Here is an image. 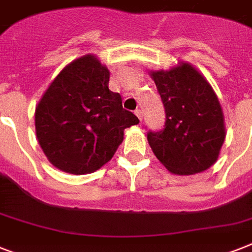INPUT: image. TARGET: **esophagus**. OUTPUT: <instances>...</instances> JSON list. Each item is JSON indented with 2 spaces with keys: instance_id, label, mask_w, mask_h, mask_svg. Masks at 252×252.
I'll return each instance as SVG.
<instances>
[{
  "instance_id": "1",
  "label": "esophagus",
  "mask_w": 252,
  "mask_h": 252,
  "mask_svg": "<svg viewBox=\"0 0 252 252\" xmlns=\"http://www.w3.org/2000/svg\"><path fill=\"white\" fill-rule=\"evenodd\" d=\"M134 114L137 115V118L140 119V122H142V111L141 110H136V111H134Z\"/></svg>"
}]
</instances>
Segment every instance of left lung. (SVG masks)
I'll use <instances>...</instances> for the list:
<instances>
[{
  "instance_id": "1",
  "label": "left lung",
  "mask_w": 252,
  "mask_h": 252,
  "mask_svg": "<svg viewBox=\"0 0 252 252\" xmlns=\"http://www.w3.org/2000/svg\"><path fill=\"white\" fill-rule=\"evenodd\" d=\"M165 106V128L148 132L149 145L168 171L192 175L215 165L225 141L221 104L205 77L191 64L150 72Z\"/></svg>"
}]
</instances>
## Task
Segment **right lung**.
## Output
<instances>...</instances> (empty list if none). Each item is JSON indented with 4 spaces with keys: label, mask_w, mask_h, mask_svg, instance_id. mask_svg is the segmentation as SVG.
<instances>
[{
    "label": "right lung",
    "mask_w": 252,
    "mask_h": 252,
    "mask_svg": "<svg viewBox=\"0 0 252 252\" xmlns=\"http://www.w3.org/2000/svg\"><path fill=\"white\" fill-rule=\"evenodd\" d=\"M110 72L94 55L72 61L45 90L35 110L39 145L55 167L90 174L106 165L124 140V129L140 123L108 89Z\"/></svg>",
    "instance_id": "1"
}]
</instances>
